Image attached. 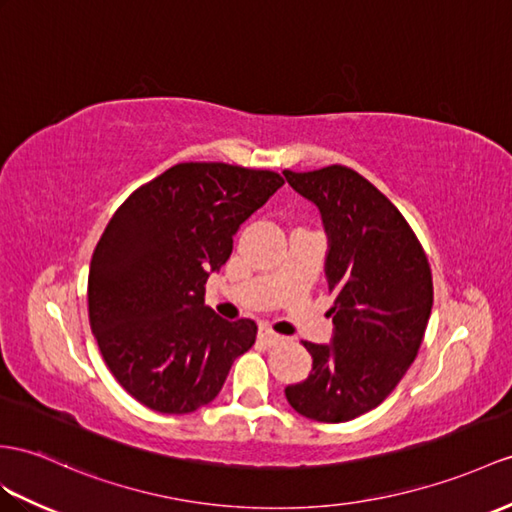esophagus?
I'll return each mask as SVG.
<instances>
[{
    "label": "esophagus",
    "instance_id": "esophagus-1",
    "mask_svg": "<svg viewBox=\"0 0 512 512\" xmlns=\"http://www.w3.org/2000/svg\"><path fill=\"white\" fill-rule=\"evenodd\" d=\"M258 339L263 341L265 345H276V343L282 341V336L278 332H273L269 326H263L258 330Z\"/></svg>",
    "mask_w": 512,
    "mask_h": 512
}]
</instances>
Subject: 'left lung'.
Here are the masks:
<instances>
[{
	"label": "left lung",
	"mask_w": 512,
	"mask_h": 512,
	"mask_svg": "<svg viewBox=\"0 0 512 512\" xmlns=\"http://www.w3.org/2000/svg\"><path fill=\"white\" fill-rule=\"evenodd\" d=\"M284 178L319 208L334 302L332 341L304 343L313 371L284 395L308 419L350 421L382 404L413 365L432 310V271L400 210L354 169H286Z\"/></svg>",
	"instance_id": "1"
}]
</instances>
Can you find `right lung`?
I'll list each match as a JSON object with an SVG mask.
<instances>
[{
    "mask_svg": "<svg viewBox=\"0 0 512 512\" xmlns=\"http://www.w3.org/2000/svg\"><path fill=\"white\" fill-rule=\"evenodd\" d=\"M284 180L226 162H180L112 215L89 269V319L115 380L136 402L186 415L213 402L256 341L252 319L204 304L232 239Z\"/></svg>",
    "mask_w": 512,
    "mask_h": 512,
    "instance_id": "1",
    "label": "right lung"
}]
</instances>
